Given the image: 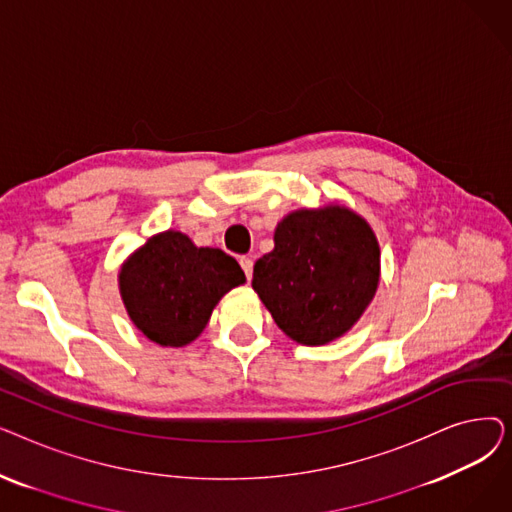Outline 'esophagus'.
<instances>
[{
	"instance_id": "1",
	"label": "esophagus",
	"mask_w": 512,
	"mask_h": 512,
	"mask_svg": "<svg viewBox=\"0 0 512 512\" xmlns=\"http://www.w3.org/2000/svg\"><path fill=\"white\" fill-rule=\"evenodd\" d=\"M238 261H240V267H242V272H245L247 280H251L253 278V259L251 257H240Z\"/></svg>"
}]
</instances>
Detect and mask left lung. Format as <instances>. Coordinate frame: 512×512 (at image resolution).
<instances>
[{
	"label": "left lung",
	"instance_id": "left-lung-1",
	"mask_svg": "<svg viewBox=\"0 0 512 512\" xmlns=\"http://www.w3.org/2000/svg\"><path fill=\"white\" fill-rule=\"evenodd\" d=\"M253 290L278 328L305 346L351 330L380 286V245L351 207L294 209L274 230V251L257 259Z\"/></svg>",
	"mask_w": 512,
	"mask_h": 512
}]
</instances>
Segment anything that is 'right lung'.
<instances>
[{
	"label": "right lung",
	"mask_w": 512,
	"mask_h": 512,
	"mask_svg": "<svg viewBox=\"0 0 512 512\" xmlns=\"http://www.w3.org/2000/svg\"><path fill=\"white\" fill-rule=\"evenodd\" d=\"M245 282L234 257L197 247L178 230L149 236L118 272L120 297L134 328L172 348L197 340L224 294Z\"/></svg>",
	"instance_id": "obj_1"
}]
</instances>
